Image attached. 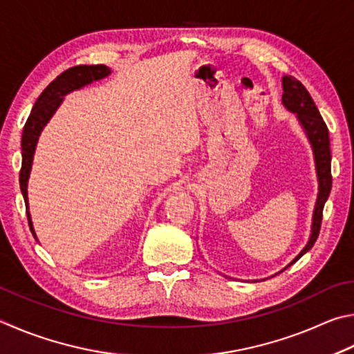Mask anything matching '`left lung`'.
I'll use <instances>...</instances> for the list:
<instances>
[{
    "label": "left lung",
    "mask_w": 354,
    "mask_h": 354,
    "mask_svg": "<svg viewBox=\"0 0 354 354\" xmlns=\"http://www.w3.org/2000/svg\"><path fill=\"white\" fill-rule=\"evenodd\" d=\"M283 85V96L281 102L290 113L297 115L303 132L306 133V138L311 145L313 155H314V163H315V174H317V182H319V193L317 201H315V207L313 212V224H311V234L306 245L303 247V250L297 255L292 263L297 259H300L308 250L313 249L315 239L319 236L320 224H322V213H324L325 202L330 196L331 191V151H330V135H328V127L324 121V118L320 116L317 107L313 101L311 95L308 90L303 86L300 80H297L292 76H283L281 79ZM284 268V269H286ZM283 269V270H284ZM281 270V272H283Z\"/></svg>",
    "instance_id": "1"
}]
</instances>
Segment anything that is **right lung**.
<instances>
[{"label":"right lung","instance_id":"obj_1","mask_svg":"<svg viewBox=\"0 0 354 354\" xmlns=\"http://www.w3.org/2000/svg\"><path fill=\"white\" fill-rule=\"evenodd\" d=\"M111 70L105 65H79L73 66L55 77L51 84H49L41 95L34 104V109L30 110V115L28 118L26 124L23 129L21 136V171H20V189L23 194L24 203H26V214L29 221L30 232H32L34 238L37 239V234L32 225V219H30L29 213V201H28V180L29 174L32 169V161L37 142H39V136L41 130L45 129L46 124L51 120L53 115L57 111L60 104L64 102V97L68 93L76 91L84 88L85 85H90L96 80L105 79L110 76ZM39 241V239H37Z\"/></svg>","mask_w":354,"mask_h":354}]
</instances>
